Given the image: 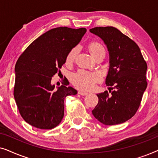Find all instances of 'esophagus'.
I'll return each instance as SVG.
<instances>
[{
	"mask_svg": "<svg viewBox=\"0 0 158 158\" xmlns=\"http://www.w3.org/2000/svg\"><path fill=\"white\" fill-rule=\"evenodd\" d=\"M78 94L81 95V96H86V95H88V94L87 92H85V91H83V90H79Z\"/></svg>",
	"mask_w": 158,
	"mask_h": 158,
	"instance_id": "esophagus-1",
	"label": "esophagus"
}]
</instances>
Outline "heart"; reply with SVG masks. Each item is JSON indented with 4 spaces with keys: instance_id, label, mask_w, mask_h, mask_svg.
I'll use <instances>...</instances> for the list:
<instances>
[{
    "instance_id": "1",
    "label": "heart",
    "mask_w": 158,
    "mask_h": 158,
    "mask_svg": "<svg viewBox=\"0 0 158 158\" xmlns=\"http://www.w3.org/2000/svg\"><path fill=\"white\" fill-rule=\"evenodd\" d=\"M89 49L93 57L101 52H105V48L99 42H93L90 44ZM77 54V48H73L70 51L67 56L66 61L72 62L75 59ZM101 75L96 72H88L85 70H80L73 75L72 81L76 87L83 90H89L94 87L95 84L100 81Z\"/></svg>"
}]
</instances>
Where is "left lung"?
Wrapping results in <instances>:
<instances>
[{
  "label": "left lung",
  "instance_id": "left-lung-1",
  "mask_svg": "<svg viewBox=\"0 0 158 158\" xmlns=\"http://www.w3.org/2000/svg\"><path fill=\"white\" fill-rule=\"evenodd\" d=\"M90 32L106 45L109 68L106 84L114 88L111 94L107 90L97 94L98 103L92 114L105 125L122 124L132 117L139 106L148 85V65L138 45L118 29L95 27Z\"/></svg>",
  "mask_w": 158,
  "mask_h": 158
}]
</instances>
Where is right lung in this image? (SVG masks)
<instances>
[{"label":"right lung","instance_id":"obj_1","mask_svg":"<svg viewBox=\"0 0 158 158\" xmlns=\"http://www.w3.org/2000/svg\"><path fill=\"white\" fill-rule=\"evenodd\" d=\"M86 29L66 27L49 30L26 49L15 66L14 98L26 122L41 129L55 128L64 116V100L77 91L52 77L65 63L68 53L81 42Z\"/></svg>","mask_w":158,"mask_h":158}]
</instances>
